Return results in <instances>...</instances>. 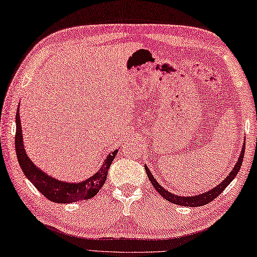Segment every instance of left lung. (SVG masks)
<instances>
[{"label":"left lung","mask_w":257,"mask_h":257,"mask_svg":"<svg viewBox=\"0 0 257 257\" xmlns=\"http://www.w3.org/2000/svg\"><path fill=\"white\" fill-rule=\"evenodd\" d=\"M244 154H245V144L241 148L238 162L236 163V165L234 166V169H232L230 173L226 176V179H223L221 183H219L217 186H214V188L210 191H207V192H204L202 194L193 195V197H181V195H176L174 193L169 192V191L163 188V186L155 180V177L153 176L152 172L149 171V169L146 165H145V170H146L148 179H149V181H151V183L153 184L154 188H155L157 190V192L160 193L163 198L166 199L167 201H170L174 204H179V206H183V207H200V206H204V204L211 202L212 200L216 199L218 195L227 188L228 184H229L230 182L235 179V177L237 176V173H238L240 170L241 164H242Z\"/></svg>","instance_id":"1"}]
</instances>
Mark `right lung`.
I'll list each match as a JSON object with an SVG mask.
<instances>
[{"label": "right lung", "instance_id": "add662e5", "mask_svg": "<svg viewBox=\"0 0 257 257\" xmlns=\"http://www.w3.org/2000/svg\"><path fill=\"white\" fill-rule=\"evenodd\" d=\"M19 112L20 111H19L18 108L16 114V152L19 164H20L21 170L27 176V179L36 186L39 192L44 194V197L56 203L77 202L94 197L104 184L110 165L114 160L116 153H118V149L111 152L108 157L105 158L103 165L100 167V170L86 180L78 182V183L77 182L76 183L75 182L71 183V182L56 180L55 177L49 176L43 170L37 167L30 161V158L28 157L25 145H23L21 122Z\"/></svg>", "mask_w": 257, "mask_h": 257}]
</instances>
